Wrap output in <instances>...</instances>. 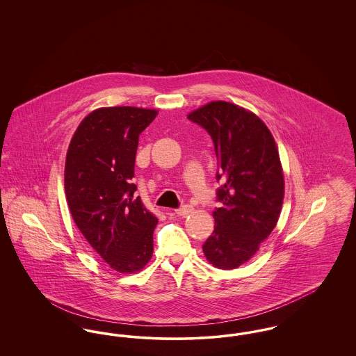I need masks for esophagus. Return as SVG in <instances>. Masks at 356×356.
Returning <instances> with one entry per match:
<instances>
[{
  "mask_svg": "<svg viewBox=\"0 0 356 356\" xmlns=\"http://www.w3.org/2000/svg\"><path fill=\"white\" fill-rule=\"evenodd\" d=\"M192 211H193V207H191V205H184V207H181V208L175 209V213H176V215H179V216H186V215H189Z\"/></svg>",
  "mask_w": 356,
  "mask_h": 356,
  "instance_id": "esophagus-1",
  "label": "esophagus"
}]
</instances>
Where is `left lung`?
Here are the masks:
<instances>
[{
    "instance_id": "obj_1",
    "label": "left lung",
    "mask_w": 356,
    "mask_h": 356,
    "mask_svg": "<svg viewBox=\"0 0 356 356\" xmlns=\"http://www.w3.org/2000/svg\"><path fill=\"white\" fill-rule=\"evenodd\" d=\"M186 118L212 137L222 184L203 252L213 267L235 270L259 251L279 220L284 175L277 145L259 116L232 102H208Z\"/></svg>"
}]
</instances>
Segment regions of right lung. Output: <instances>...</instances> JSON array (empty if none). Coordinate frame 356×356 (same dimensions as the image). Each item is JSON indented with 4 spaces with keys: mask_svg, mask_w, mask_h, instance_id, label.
<instances>
[{
    "mask_svg": "<svg viewBox=\"0 0 356 356\" xmlns=\"http://www.w3.org/2000/svg\"><path fill=\"white\" fill-rule=\"evenodd\" d=\"M159 111L104 106L77 127L65 159L69 211L89 245L120 273L141 271L157 219L134 197L138 136Z\"/></svg>",
    "mask_w": 356,
    "mask_h": 356,
    "instance_id": "right-lung-1",
    "label": "right lung"
}]
</instances>
